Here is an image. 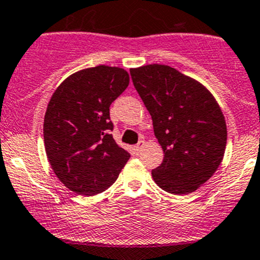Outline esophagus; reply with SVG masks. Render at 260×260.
Wrapping results in <instances>:
<instances>
[{"label":"esophagus","mask_w":260,"mask_h":260,"mask_svg":"<svg viewBox=\"0 0 260 260\" xmlns=\"http://www.w3.org/2000/svg\"><path fill=\"white\" fill-rule=\"evenodd\" d=\"M144 145H145V142H144V139H140V140H139V143H138V144L135 145V150H137V152L139 153L140 150H142L143 148H144Z\"/></svg>","instance_id":"1"}]
</instances>
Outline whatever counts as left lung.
I'll return each instance as SVG.
<instances>
[{
	"mask_svg": "<svg viewBox=\"0 0 260 260\" xmlns=\"http://www.w3.org/2000/svg\"><path fill=\"white\" fill-rule=\"evenodd\" d=\"M130 74L165 155L153 180L170 194L195 191L223 159L227 127L218 102L200 81L171 66L150 63Z\"/></svg>",
	"mask_w": 260,
	"mask_h": 260,
	"instance_id": "left-lung-1",
	"label": "left lung"
}]
</instances>
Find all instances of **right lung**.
<instances>
[{"instance_id": "right-lung-1", "label": "right lung", "mask_w": 260, "mask_h": 260, "mask_svg": "<svg viewBox=\"0 0 260 260\" xmlns=\"http://www.w3.org/2000/svg\"><path fill=\"white\" fill-rule=\"evenodd\" d=\"M125 69L100 65L71 74L47 106L43 138L48 162L71 191L97 195L117 180L130 158L113 139L110 106L127 88Z\"/></svg>"}]
</instances>
